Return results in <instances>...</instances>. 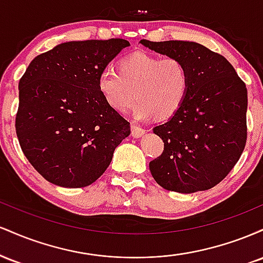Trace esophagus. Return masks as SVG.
<instances>
[{"mask_svg": "<svg viewBox=\"0 0 263 263\" xmlns=\"http://www.w3.org/2000/svg\"><path fill=\"white\" fill-rule=\"evenodd\" d=\"M131 131H132V136L136 138L141 137V136L144 135V132H146V129L143 127H141V126L136 125V123H132L131 125Z\"/></svg>", "mask_w": 263, "mask_h": 263, "instance_id": "34e87169", "label": "esophagus"}]
</instances>
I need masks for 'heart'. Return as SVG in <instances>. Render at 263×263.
<instances>
[{
	"label": "heart",
	"instance_id": "obj_1",
	"mask_svg": "<svg viewBox=\"0 0 263 263\" xmlns=\"http://www.w3.org/2000/svg\"><path fill=\"white\" fill-rule=\"evenodd\" d=\"M189 86V71L182 59L144 50L123 57L119 71L105 68L98 77L99 91L116 112H125L137 98L134 117L138 121L173 117L185 102Z\"/></svg>",
	"mask_w": 263,
	"mask_h": 263
}]
</instances>
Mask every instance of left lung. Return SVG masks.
Listing matches in <instances>:
<instances>
[{"label":"left lung","mask_w":263,"mask_h":263,"mask_svg":"<svg viewBox=\"0 0 263 263\" xmlns=\"http://www.w3.org/2000/svg\"><path fill=\"white\" fill-rule=\"evenodd\" d=\"M140 43L182 59L190 77L182 108L153 128L164 149L149 162L151 174L172 192L213 188L230 173L245 149L246 84L224 57L195 42L141 39Z\"/></svg>","instance_id":"1"}]
</instances>
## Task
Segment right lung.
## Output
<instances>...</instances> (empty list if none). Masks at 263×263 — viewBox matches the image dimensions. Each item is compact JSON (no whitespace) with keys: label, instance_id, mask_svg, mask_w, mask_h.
I'll use <instances>...</instances> for the list:
<instances>
[{"label":"right lung","instance_id":"obj_1","mask_svg":"<svg viewBox=\"0 0 263 263\" xmlns=\"http://www.w3.org/2000/svg\"><path fill=\"white\" fill-rule=\"evenodd\" d=\"M129 42L62 43L32 60L21 78L16 134L34 170L48 182L83 188L102 176L129 122L105 102L102 69Z\"/></svg>","mask_w":263,"mask_h":263}]
</instances>
